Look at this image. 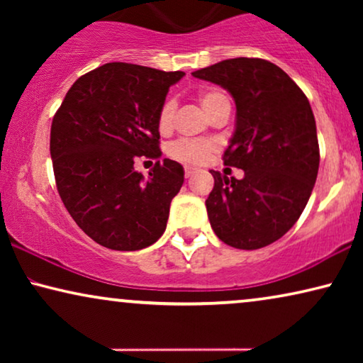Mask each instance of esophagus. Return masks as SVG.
I'll use <instances>...</instances> for the list:
<instances>
[{
    "label": "esophagus",
    "mask_w": 363,
    "mask_h": 363,
    "mask_svg": "<svg viewBox=\"0 0 363 363\" xmlns=\"http://www.w3.org/2000/svg\"><path fill=\"white\" fill-rule=\"evenodd\" d=\"M196 173V168H193V167H185V177L186 178H190V177H193Z\"/></svg>",
    "instance_id": "esophagus-1"
}]
</instances>
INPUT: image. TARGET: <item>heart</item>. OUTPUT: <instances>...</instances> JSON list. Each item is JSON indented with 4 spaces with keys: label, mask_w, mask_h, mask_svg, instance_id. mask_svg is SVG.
<instances>
[{
    "label": "heart",
    "mask_w": 363,
    "mask_h": 363,
    "mask_svg": "<svg viewBox=\"0 0 363 363\" xmlns=\"http://www.w3.org/2000/svg\"><path fill=\"white\" fill-rule=\"evenodd\" d=\"M198 99H200L201 107L205 108L208 116H211V113L215 112L221 104L228 102L225 94L220 91H205L198 96ZM173 116H175V102H173L172 99H168V101L163 102V106L160 107V112H158V117H157L158 130L162 133L170 132L172 123H173ZM213 150H215V143L211 140H191V138H180V140L173 142L172 145L168 147V155H170L173 160L186 163V165H198V163L205 162Z\"/></svg>",
    "instance_id": "1"
}]
</instances>
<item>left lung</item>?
Listing matches in <instances>:
<instances>
[{"label": "left lung", "instance_id": "8db88e82", "mask_svg": "<svg viewBox=\"0 0 363 363\" xmlns=\"http://www.w3.org/2000/svg\"><path fill=\"white\" fill-rule=\"evenodd\" d=\"M191 74L226 89L236 104L235 133L223 160L245 177L211 170V228L228 246L259 250L294 226L314 188L320 157L311 104L281 67L264 59H226Z\"/></svg>", "mask_w": 363, "mask_h": 363}]
</instances>
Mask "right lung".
Instances as JSON below:
<instances>
[{
	"label": "right lung",
	"instance_id": "1",
	"mask_svg": "<svg viewBox=\"0 0 363 363\" xmlns=\"http://www.w3.org/2000/svg\"><path fill=\"white\" fill-rule=\"evenodd\" d=\"M185 72L108 62L69 89L52 118L51 158L59 196L89 238L116 251L150 246L167 228L183 167L163 158L143 178L138 157H162L157 117Z\"/></svg>",
	"mask_w": 363,
	"mask_h": 363
}]
</instances>
